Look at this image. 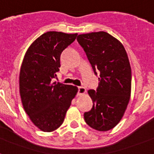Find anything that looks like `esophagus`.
<instances>
[{"mask_svg": "<svg viewBox=\"0 0 154 154\" xmlns=\"http://www.w3.org/2000/svg\"><path fill=\"white\" fill-rule=\"evenodd\" d=\"M86 92V89L84 87H78V95H83Z\"/></svg>", "mask_w": 154, "mask_h": 154, "instance_id": "obj_1", "label": "esophagus"}]
</instances>
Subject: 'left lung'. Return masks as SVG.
I'll list each match as a JSON object with an SVG mask.
<instances>
[{"mask_svg": "<svg viewBox=\"0 0 154 154\" xmlns=\"http://www.w3.org/2000/svg\"><path fill=\"white\" fill-rule=\"evenodd\" d=\"M78 43L86 53L94 73L99 72L96 91L88 90L92 108L84 114L88 125L106 131L120 122L131 96V69L123 45L106 32L80 34Z\"/></svg>", "mask_w": 154, "mask_h": 154, "instance_id": "8db88e82", "label": "left lung"}]
</instances>
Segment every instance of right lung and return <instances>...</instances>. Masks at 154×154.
<instances>
[{
  "label": "right lung",
  "instance_id": "right-lung-1",
  "mask_svg": "<svg viewBox=\"0 0 154 154\" xmlns=\"http://www.w3.org/2000/svg\"><path fill=\"white\" fill-rule=\"evenodd\" d=\"M77 33L49 31L33 41L26 52L19 73V92L26 113L43 131L61 126L77 92L73 85L51 82L59 71L63 50Z\"/></svg>",
  "mask_w": 154,
  "mask_h": 154
}]
</instances>
